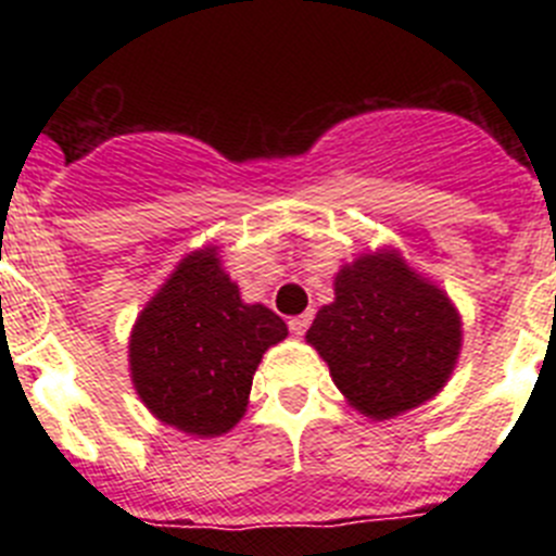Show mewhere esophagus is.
Listing matches in <instances>:
<instances>
[{"label":"esophagus","instance_id":"34e87169","mask_svg":"<svg viewBox=\"0 0 556 556\" xmlns=\"http://www.w3.org/2000/svg\"><path fill=\"white\" fill-rule=\"evenodd\" d=\"M308 326H312V314H298V317L289 320V331H292L294 337H303Z\"/></svg>","mask_w":556,"mask_h":556}]
</instances>
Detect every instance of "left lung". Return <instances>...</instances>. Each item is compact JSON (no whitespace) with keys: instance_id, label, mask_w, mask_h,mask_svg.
Masks as SVG:
<instances>
[{"instance_id":"8db88e82","label":"left lung","mask_w":556,"mask_h":556,"mask_svg":"<svg viewBox=\"0 0 556 556\" xmlns=\"http://www.w3.org/2000/svg\"><path fill=\"white\" fill-rule=\"evenodd\" d=\"M306 342L353 409L390 420L443 390L459 358L462 320L448 294L397 250H376L339 269L333 303L317 312Z\"/></svg>"}]
</instances>
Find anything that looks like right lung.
<instances>
[{
	"label": "right lung",
	"mask_w": 556,
	"mask_h": 556,
	"mask_svg": "<svg viewBox=\"0 0 556 556\" xmlns=\"http://www.w3.org/2000/svg\"><path fill=\"white\" fill-rule=\"evenodd\" d=\"M287 333L278 314L242 301L217 248L194 250L132 326V387L161 424L219 437L242 420L255 367Z\"/></svg>",
	"instance_id": "1"
}]
</instances>
